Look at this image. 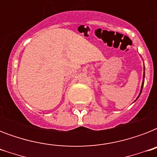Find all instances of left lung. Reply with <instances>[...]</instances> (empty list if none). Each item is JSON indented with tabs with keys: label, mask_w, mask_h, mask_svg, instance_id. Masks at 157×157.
<instances>
[{
	"label": "left lung",
	"mask_w": 157,
	"mask_h": 157,
	"mask_svg": "<svg viewBox=\"0 0 157 157\" xmlns=\"http://www.w3.org/2000/svg\"><path fill=\"white\" fill-rule=\"evenodd\" d=\"M144 76H143V83H142L141 90H140V93H139V96H138V98H136V100H137V99H138V98H139V96H140V94H141V93H142V90H143V87H144V78H145V67H144ZM136 100H135V101H136Z\"/></svg>",
	"instance_id": "8db88e82"
}]
</instances>
